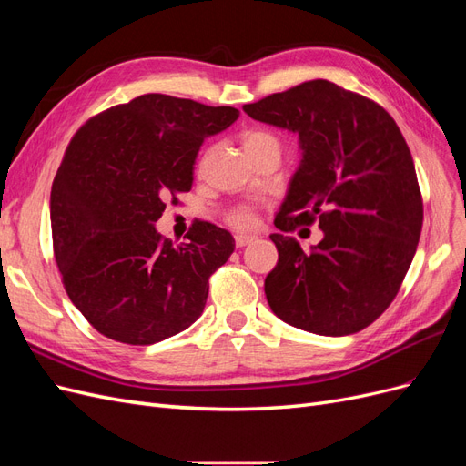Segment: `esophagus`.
Returning a JSON list of instances; mask_svg holds the SVG:
<instances>
[{
  "label": "esophagus",
  "instance_id": "1",
  "mask_svg": "<svg viewBox=\"0 0 466 466\" xmlns=\"http://www.w3.org/2000/svg\"><path fill=\"white\" fill-rule=\"evenodd\" d=\"M255 235H245V233H237L235 235V245L241 248V247H247V245H250L252 241H255Z\"/></svg>",
  "mask_w": 466,
  "mask_h": 466
}]
</instances>
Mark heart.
Instances as JSON below:
<instances>
[{
	"instance_id": "heart-1",
	"label": "heart",
	"mask_w": 466,
	"mask_h": 466,
	"mask_svg": "<svg viewBox=\"0 0 466 466\" xmlns=\"http://www.w3.org/2000/svg\"><path fill=\"white\" fill-rule=\"evenodd\" d=\"M241 142H243V149L247 155L255 153V151H262V149H279L278 137L266 130H248L243 134ZM257 221H258L257 211L250 206H241V208L233 209L229 214V223L237 229L255 228Z\"/></svg>"
}]
</instances>
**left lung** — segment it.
<instances>
[{
    "instance_id": "obj_1",
    "label": "left lung",
    "mask_w": 466,
    "mask_h": 466,
    "mask_svg": "<svg viewBox=\"0 0 466 466\" xmlns=\"http://www.w3.org/2000/svg\"><path fill=\"white\" fill-rule=\"evenodd\" d=\"M250 118L299 134L295 171L270 238L278 264L268 305L322 336L363 330L397 298L412 264L424 202L397 122L371 98L327 79L245 105ZM317 220L323 241L303 251L287 233Z\"/></svg>"
}]
</instances>
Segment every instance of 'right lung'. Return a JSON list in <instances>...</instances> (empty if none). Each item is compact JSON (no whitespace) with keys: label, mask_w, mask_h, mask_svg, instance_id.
Listing matches in <instances>:
<instances>
[{"label":"right lung","mask_w":466,"mask_h":466,"mask_svg":"<svg viewBox=\"0 0 466 466\" xmlns=\"http://www.w3.org/2000/svg\"><path fill=\"white\" fill-rule=\"evenodd\" d=\"M237 118L233 106L147 93L89 118L69 142L50 192L54 257L69 299L110 340L155 344L202 315L235 238L196 221L173 245L153 223L167 198L192 188L204 139Z\"/></svg>","instance_id":"right-lung-1"}]
</instances>
